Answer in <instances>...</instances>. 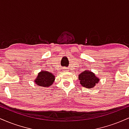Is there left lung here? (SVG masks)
Masks as SVG:
<instances>
[{
    "instance_id": "left-lung-1",
    "label": "left lung",
    "mask_w": 129,
    "mask_h": 129,
    "mask_svg": "<svg viewBox=\"0 0 129 129\" xmlns=\"http://www.w3.org/2000/svg\"><path fill=\"white\" fill-rule=\"evenodd\" d=\"M78 79L82 86L87 88H91L98 83L100 78H98L92 72L89 70L83 71L79 75Z\"/></svg>"
}]
</instances>
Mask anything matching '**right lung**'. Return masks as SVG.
<instances>
[{
    "instance_id": "1",
    "label": "right lung",
    "mask_w": 129,
    "mask_h": 129,
    "mask_svg": "<svg viewBox=\"0 0 129 129\" xmlns=\"http://www.w3.org/2000/svg\"><path fill=\"white\" fill-rule=\"evenodd\" d=\"M55 76L51 73L47 71H41L38 73V76L35 79V82L39 86L47 87L52 85Z\"/></svg>"
}]
</instances>
